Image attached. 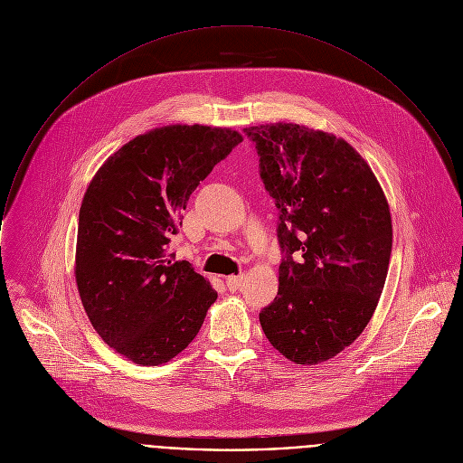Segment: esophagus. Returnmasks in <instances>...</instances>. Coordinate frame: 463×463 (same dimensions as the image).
<instances>
[{"label":"esophagus","instance_id":"obj_1","mask_svg":"<svg viewBox=\"0 0 463 463\" xmlns=\"http://www.w3.org/2000/svg\"><path fill=\"white\" fill-rule=\"evenodd\" d=\"M242 282H244V277H242V275H232V277L226 279V288H228L230 291H237V289L242 286Z\"/></svg>","mask_w":463,"mask_h":463}]
</instances>
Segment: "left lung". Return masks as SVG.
<instances>
[{
    "label": "left lung",
    "mask_w": 463,
    "mask_h": 463,
    "mask_svg": "<svg viewBox=\"0 0 463 463\" xmlns=\"http://www.w3.org/2000/svg\"><path fill=\"white\" fill-rule=\"evenodd\" d=\"M260 177L279 208V295L259 317L297 364L352 345L388 275L392 217L368 163L345 140L298 124L246 128Z\"/></svg>",
    "instance_id": "obj_1"
}]
</instances>
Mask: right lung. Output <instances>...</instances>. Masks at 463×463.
I'll use <instances>...</instances> for the list:
<instances>
[{
  "label": "right lung",
  "instance_id": "obj_1",
  "mask_svg": "<svg viewBox=\"0 0 463 463\" xmlns=\"http://www.w3.org/2000/svg\"><path fill=\"white\" fill-rule=\"evenodd\" d=\"M242 142L237 131L168 126L137 137L90 183L75 279L99 335L137 364L170 361L197 335L217 293L168 251L190 194Z\"/></svg>",
  "mask_w": 463,
  "mask_h": 463
}]
</instances>
